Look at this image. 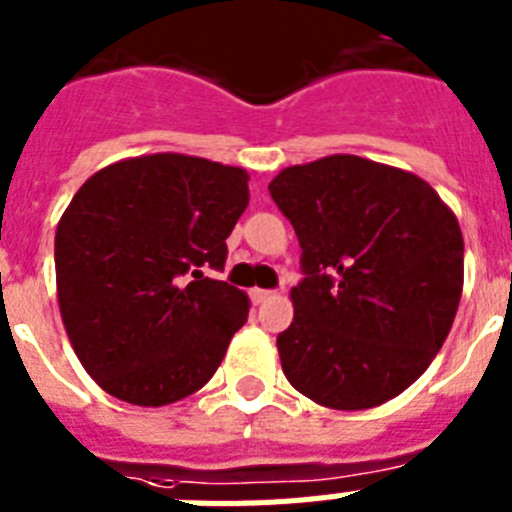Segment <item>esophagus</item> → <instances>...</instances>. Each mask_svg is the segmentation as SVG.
<instances>
[{
	"label": "esophagus",
	"mask_w": 512,
	"mask_h": 512,
	"mask_svg": "<svg viewBox=\"0 0 512 512\" xmlns=\"http://www.w3.org/2000/svg\"><path fill=\"white\" fill-rule=\"evenodd\" d=\"M248 295H251L253 305H261V302L271 300V297H274V292H271V289H261V287H253V289H251V292H248Z\"/></svg>",
	"instance_id": "esophagus-1"
}]
</instances>
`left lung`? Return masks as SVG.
Listing matches in <instances>:
<instances>
[{"instance_id": "8db88e82", "label": "left lung", "mask_w": 512, "mask_h": 512, "mask_svg": "<svg viewBox=\"0 0 512 512\" xmlns=\"http://www.w3.org/2000/svg\"><path fill=\"white\" fill-rule=\"evenodd\" d=\"M269 192L302 248L295 318L277 336L289 384L333 410L377 408L408 390L459 307L454 212L420 176L348 153L289 166Z\"/></svg>"}]
</instances>
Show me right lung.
Returning a JSON list of instances; mask_svg holds the SVG:
<instances>
[{"instance_id": "right-lung-1", "label": "right lung", "mask_w": 512, "mask_h": 512, "mask_svg": "<svg viewBox=\"0 0 512 512\" xmlns=\"http://www.w3.org/2000/svg\"><path fill=\"white\" fill-rule=\"evenodd\" d=\"M248 207V174L182 153L104 166L56 230L58 305L76 356L104 392L140 408L210 382L248 297L207 277Z\"/></svg>"}]
</instances>
